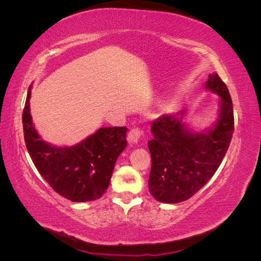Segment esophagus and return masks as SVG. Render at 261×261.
I'll use <instances>...</instances> for the list:
<instances>
[{
  "mask_svg": "<svg viewBox=\"0 0 261 261\" xmlns=\"http://www.w3.org/2000/svg\"><path fill=\"white\" fill-rule=\"evenodd\" d=\"M141 135H143V132H141L139 128H132L128 133L127 139L130 144H137Z\"/></svg>",
  "mask_w": 261,
  "mask_h": 261,
  "instance_id": "esophagus-1",
  "label": "esophagus"
}]
</instances>
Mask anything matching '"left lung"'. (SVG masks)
I'll list each match as a JSON object with an SVG mask.
<instances>
[{
  "mask_svg": "<svg viewBox=\"0 0 261 261\" xmlns=\"http://www.w3.org/2000/svg\"><path fill=\"white\" fill-rule=\"evenodd\" d=\"M204 87L220 97L219 116L211 128L201 133L188 128L183 122L185 111L152 122L148 186L160 202L177 203L191 198L215 174L230 146L234 132L230 92L217 73L209 75Z\"/></svg>",
  "mask_w": 261,
  "mask_h": 261,
  "instance_id": "left-lung-1",
  "label": "left lung"
}]
</instances>
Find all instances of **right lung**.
Listing matches in <instances>:
<instances>
[{"label": "right lung", "instance_id": "obj_1", "mask_svg": "<svg viewBox=\"0 0 261 261\" xmlns=\"http://www.w3.org/2000/svg\"><path fill=\"white\" fill-rule=\"evenodd\" d=\"M28 89L22 112L23 137L35 167L55 192L74 202L92 201L106 193L118 155L127 146L126 127H102L81 143L57 147L45 143L30 114Z\"/></svg>", "mask_w": 261, "mask_h": 261}]
</instances>
